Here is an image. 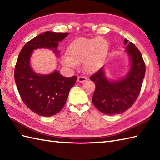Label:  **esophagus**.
Listing matches in <instances>:
<instances>
[{"mask_svg": "<svg viewBox=\"0 0 160 160\" xmlns=\"http://www.w3.org/2000/svg\"><path fill=\"white\" fill-rule=\"evenodd\" d=\"M87 80V78L86 77H83V76H79L78 78V81L80 83L84 82H86Z\"/></svg>", "mask_w": 160, "mask_h": 160, "instance_id": "1", "label": "esophagus"}]
</instances>
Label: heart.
Returning <instances> with one entry per match:
<instances>
[{
  "label": "heart",
  "instance_id": "heart-1",
  "mask_svg": "<svg viewBox=\"0 0 160 160\" xmlns=\"http://www.w3.org/2000/svg\"><path fill=\"white\" fill-rule=\"evenodd\" d=\"M108 52V44L102 37H81L69 44L67 49L68 55L62 56L60 61L62 65L69 69H76L82 63L84 71L93 73L103 64Z\"/></svg>",
  "mask_w": 160,
  "mask_h": 160
}]
</instances>
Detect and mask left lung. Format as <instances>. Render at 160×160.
Returning <instances> with one entry per match:
<instances>
[{"label":"left lung","mask_w":160,"mask_h":160,"mask_svg":"<svg viewBox=\"0 0 160 160\" xmlns=\"http://www.w3.org/2000/svg\"><path fill=\"white\" fill-rule=\"evenodd\" d=\"M124 39L125 52L130 60V69L127 75L117 80L108 79L104 67L92 75L90 80L96 84L93 95L94 106L102 113L113 115L128 109L140 94L145 75V63L140 51L134 44Z\"/></svg>","instance_id":"8db88e82"}]
</instances>
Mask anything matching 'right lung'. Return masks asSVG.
<instances>
[{"mask_svg": "<svg viewBox=\"0 0 160 160\" xmlns=\"http://www.w3.org/2000/svg\"><path fill=\"white\" fill-rule=\"evenodd\" d=\"M68 34L45 32L27 42L17 60L14 79L20 96L30 110L42 116H52L60 111L77 77H64L58 70L49 74L37 73L30 64V58L33 50L42 48L52 49L59 56L58 42Z\"/></svg>", "mask_w": 160, "mask_h": 160, "instance_id": "1", "label": "right lung"}]
</instances>
